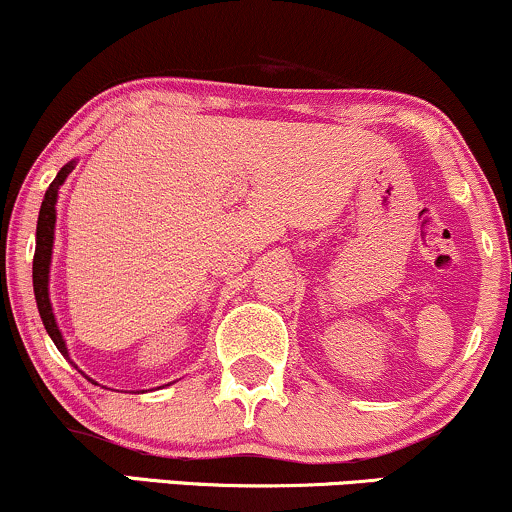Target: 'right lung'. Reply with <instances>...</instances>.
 Listing matches in <instances>:
<instances>
[{
	"label": "right lung",
	"instance_id": "add662e5",
	"mask_svg": "<svg viewBox=\"0 0 512 512\" xmlns=\"http://www.w3.org/2000/svg\"><path fill=\"white\" fill-rule=\"evenodd\" d=\"M73 164H66L64 169L59 171L57 178L52 181V186L47 188L45 200H42L40 207V217H38V238H35V257H33V288H35V303H38L42 324H45L49 338L54 341V346L59 348L61 355L69 357L66 353V343L61 338V331L57 322H54L52 315V305H49V293H47V283H49V262H52V243H54V221H57V193L59 186L66 181V176L71 174Z\"/></svg>",
	"mask_w": 512,
	"mask_h": 512
}]
</instances>
